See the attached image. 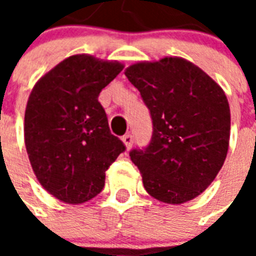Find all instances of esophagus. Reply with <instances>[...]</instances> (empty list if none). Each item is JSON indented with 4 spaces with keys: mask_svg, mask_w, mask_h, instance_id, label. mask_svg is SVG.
Returning a JSON list of instances; mask_svg holds the SVG:
<instances>
[{
    "mask_svg": "<svg viewBox=\"0 0 256 256\" xmlns=\"http://www.w3.org/2000/svg\"><path fill=\"white\" fill-rule=\"evenodd\" d=\"M122 141L124 142V145H126V148H128V150H130V148H132V145H133V141H134L133 136H132V134H124V136L122 137Z\"/></svg>",
    "mask_w": 256,
    "mask_h": 256,
    "instance_id": "esophagus-1",
    "label": "esophagus"
}]
</instances>
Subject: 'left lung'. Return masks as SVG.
Here are the masks:
<instances>
[{
    "label": "left lung",
    "mask_w": 256,
    "mask_h": 256,
    "mask_svg": "<svg viewBox=\"0 0 256 256\" xmlns=\"http://www.w3.org/2000/svg\"><path fill=\"white\" fill-rule=\"evenodd\" d=\"M124 75L152 119L150 144L130 150L145 190L164 203L192 200L208 188L226 159L230 110L224 90L180 58L133 64Z\"/></svg>",
    "instance_id": "obj_1"
}]
</instances>
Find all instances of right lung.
<instances>
[{
	"label": "right lung",
	"instance_id": "add662e5",
	"mask_svg": "<svg viewBox=\"0 0 256 256\" xmlns=\"http://www.w3.org/2000/svg\"><path fill=\"white\" fill-rule=\"evenodd\" d=\"M122 70L118 62L75 54L45 74L28 97L24 141L31 167L42 186L64 203L98 194L108 167L126 150L111 134L98 101Z\"/></svg>",
	"mask_w": 256,
	"mask_h": 256
}]
</instances>
